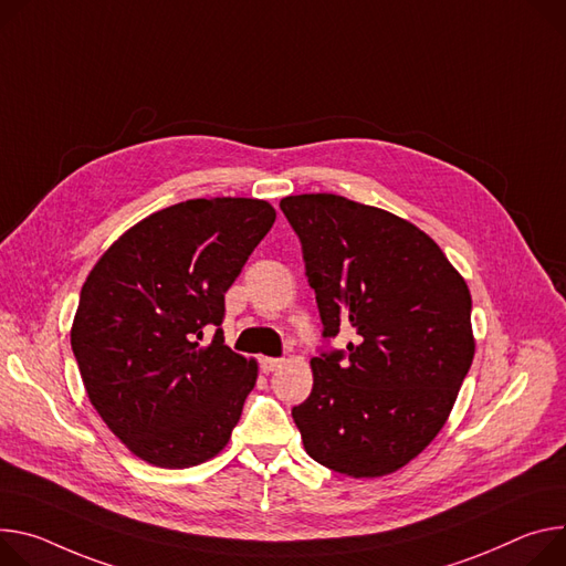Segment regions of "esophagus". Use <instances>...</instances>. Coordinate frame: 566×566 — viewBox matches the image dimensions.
I'll list each match as a JSON object with an SVG mask.
<instances>
[{"label": "esophagus", "instance_id": "obj_1", "mask_svg": "<svg viewBox=\"0 0 566 566\" xmlns=\"http://www.w3.org/2000/svg\"><path fill=\"white\" fill-rule=\"evenodd\" d=\"M284 366V358H262V370L264 373H275L277 368H282Z\"/></svg>", "mask_w": 566, "mask_h": 566}]
</instances>
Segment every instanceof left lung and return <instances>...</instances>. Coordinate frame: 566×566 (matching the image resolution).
Wrapping results in <instances>:
<instances>
[{
    "instance_id": "1",
    "label": "left lung",
    "mask_w": 566,
    "mask_h": 566,
    "mask_svg": "<svg viewBox=\"0 0 566 566\" xmlns=\"http://www.w3.org/2000/svg\"><path fill=\"white\" fill-rule=\"evenodd\" d=\"M300 237L323 336L354 329L347 354L312 358L293 408L306 453L352 479L392 474L444 427L470 373L472 295L440 245L386 210L336 193L280 200Z\"/></svg>"
}]
</instances>
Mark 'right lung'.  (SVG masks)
I'll return each mask as SVG.
<instances>
[{"mask_svg": "<svg viewBox=\"0 0 566 566\" xmlns=\"http://www.w3.org/2000/svg\"><path fill=\"white\" fill-rule=\"evenodd\" d=\"M273 223L260 198L185 200L135 223L90 271L70 332L81 379L148 465L185 470L226 449L256 361L223 343V295Z\"/></svg>", "mask_w": 566, "mask_h": 566, "instance_id": "add662e5", "label": "right lung"}]
</instances>
